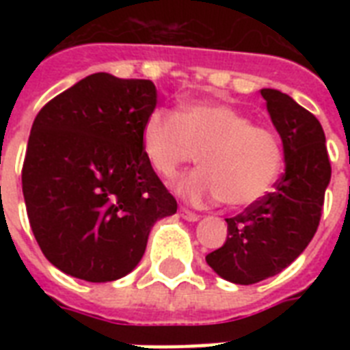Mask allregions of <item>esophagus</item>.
<instances>
[{
  "label": "esophagus",
  "instance_id": "34e87169",
  "mask_svg": "<svg viewBox=\"0 0 350 350\" xmlns=\"http://www.w3.org/2000/svg\"><path fill=\"white\" fill-rule=\"evenodd\" d=\"M180 216L183 219H187V221H198L200 219V214L192 213L189 208H180Z\"/></svg>",
  "mask_w": 350,
  "mask_h": 350
}]
</instances>
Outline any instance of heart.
Here are the masks:
<instances>
[{
  "label": "heart",
  "mask_w": 350,
  "mask_h": 350,
  "mask_svg": "<svg viewBox=\"0 0 350 350\" xmlns=\"http://www.w3.org/2000/svg\"><path fill=\"white\" fill-rule=\"evenodd\" d=\"M145 158L161 178H174L200 152L202 167L176 181L194 205L249 207L265 198L283 169V145L265 126L227 103H192L181 112L156 109L143 123Z\"/></svg>",
  "instance_id": "obj_1"
}]
</instances>
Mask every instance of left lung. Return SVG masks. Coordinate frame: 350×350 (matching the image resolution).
<instances>
[{
    "instance_id": "left-lung-1",
    "label": "left lung",
    "mask_w": 350,
    "mask_h": 350,
    "mask_svg": "<svg viewBox=\"0 0 350 350\" xmlns=\"http://www.w3.org/2000/svg\"><path fill=\"white\" fill-rule=\"evenodd\" d=\"M283 143L285 174L274 191L243 213L227 218V241L207 263L227 282L252 285L288 267L320 225L331 161L320 121L291 96L261 89Z\"/></svg>"
}]
</instances>
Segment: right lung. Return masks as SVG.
<instances>
[{
	"label": "right lung",
	"mask_w": 350,
	"mask_h": 350,
	"mask_svg": "<svg viewBox=\"0 0 350 350\" xmlns=\"http://www.w3.org/2000/svg\"><path fill=\"white\" fill-rule=\"evenodd\" d=\"M150 79L90 74L36 116L21 183L41 252L92 283L126 276L148 232L178 208L145 158L143 123L156 109Z\"/></svg>",
	"instance_id": "add662e5"
}]
</instances>
